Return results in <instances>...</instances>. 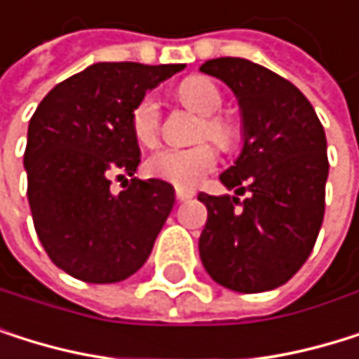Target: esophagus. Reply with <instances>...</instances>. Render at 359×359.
Instances as JSON below:
<instances>
[{
    "label": "esophagus",
    "mask_w": 359,
    "mask_h": 359,
    "mask_svg": "<svg viewBox=\"0 0 359 359\" xmlns=\"http://www.w3.org/2000/svg\"><path fill=\"white\" fill-rule=\"evenodd\" d=\"M175 196H177V201H190L194 196V192L188 188H175Z\"/></svg>",
    "instance_id": "1"
}]
</instances>
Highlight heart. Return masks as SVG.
<instances>
[{
    "mask_svg": "<svg viewBox=\"0 0 359 359\" xmlns=\"http://www.w3.org/2000/svg\"><path fill=\"white\" fill-rule=\"evenodd\" d=\"M180 100L192 109L194 113L203 115L201 139H212L220 147H231L236 143V128L222 117H218L222 109V94L220 89L203 76L186 79L177 89ZM130 126L135 139L145 145L154 147L160 137V107L154 96H145L133 111ZM216 165V149L208 143L194 145L186 149L165 147L151 154L145 163V169L151 177L165 180L177 188H194L210 169Z\"/></svg>",
    "mask_w": 359,
    "mask_h": 359,
    "instance_id": "1",
    "label": "heart"
}]
</instances>
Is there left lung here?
<instances>
[{
    "label": "left lung",
    "mask_w": 359,
    "mask_h": 359,
    "mask_svg": "<svg viewBox=\"0 0 359 359\" xmlns=\"http://www.w3.org/2000/svg\"><path fill=\"white\" fill-rule=\"evenodd\" d=\"M201 72L236 94L242 149L220 173L233 194H199L208 208L199 255L218 285L240 293L270 291L299 270L317 242L330 171L325 133L306 96L272 70L218 57Z\"/></svg>",
    "instance_id": "1"
}]
</instances>
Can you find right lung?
Returning a JSON list of instances; mask_svg holds the SVG:
<instances>
[{
	"mask_svg": "<svg viewBox=\"0 0 359 359\" xmlns=\"http://www.w3.org/2000/svg\"><path fill=\"white\" fill-rule=\"evenodd\" d=\"M180 70L184 64L98 62L53 87L32 115L27 199L46 255L66 274L109 285L147 261L175 190L135 177L141 149L130 117L147 92ZM111 177L124 180L117 195Z\"/></svg>",
	"mask_w": 359,
	"mask_h": 359,
	"instance_id": "add662e5",
	"label": "right lung"
}]
</instances>
